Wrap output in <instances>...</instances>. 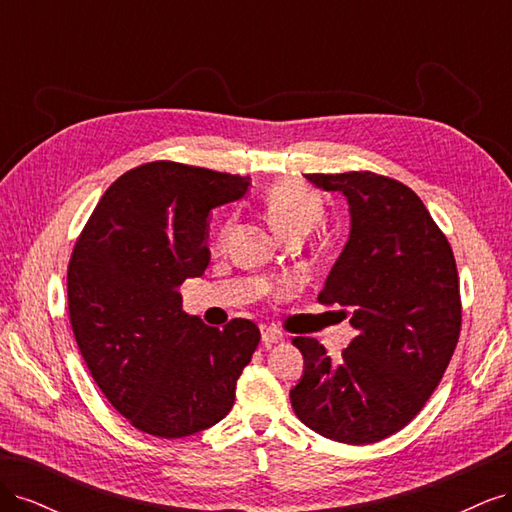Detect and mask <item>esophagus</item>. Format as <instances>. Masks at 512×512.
<instances>
[{
  "label": "esophagus",
  "mask_w": 512,
  "mask_h": 512,
  "mask_svg": "<svg viewBox=\"0 0 512 512\" xmlns=\"http://www.w3.org/2000/svg\"><path fill=\"white\" fill-rule=\"evenodd\" d=\"M260 335H262V344H265V346H273V344L284 342V333L280 329L271 327V324H262Z\"/></svg>",
  "instance_id": "obj_1"
}]
</instances>
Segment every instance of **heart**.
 Segmentation results:
<instances>
[{
	"instance_id": "1",
	"label": "heart",
	"mask_w": 512,
	"mask_h": 512,
	"mask_svg": "<svg viewBox=\"0 0 512 512\" xmlns=\"http://www.w3.org/2000/svg\"><path fill=\"white\" fill-rule=\"evenodd\" d=\"M265 207L273 228L280 235H288L292 230H309L322 215L320 196L297 179L275 181L265 194ZM230 222H222L218 230V241H224Z\"/></svg>"
}]
</instances>
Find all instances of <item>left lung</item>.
<instances>
[{"instance_id":"left-lung-1","label":"left lung","mask_w":512,"mask_h":512,"mask_svg":"<svg viewBox=\"0 0 512 512\" xmlns=\"http://www.w3.org/2000/svg\"><path fill=\"white\" fill-rule=\"evenodd\" d=\"M305 177L350 205V237L318 301L342 305L356 337L337 363L318 339H292L305 369L290 404L324 438L371 444L421 412L451 363L461 331L455 256L408 185L369 170Z\"/></svg>"}]
</instances>
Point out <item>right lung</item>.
Segmentation results:
<instances>
[{
  "label": "right lung",
  "instance_id": "add662e5",
  "mask_svg": "<svg viewBox=\"0 0 512 512\" xmlns=\"http://www.w3.org/2000/svg\"><path fill=\"white\" fill-rule=\"evenodd\" d=\"M250 177L149 162L104 192L70 256L74 339L111 406L136 429L185 438L230 412L260 331L235 318L207 327L179 286L209 265L211 209L245 196Z\"/></svg>",
  "mask_w": 512,
  "mask_h": 512
}]
</instances>
